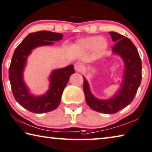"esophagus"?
Wrapping results in <instances>:
<instances>
[{
    "instance_id": "1",
    "label": "esophagus",
    "mask_w": 152,
    "mask_h": 152,
    "mask_svg": "<svg viewBox=\"0 0 152 152\" xmlns=\"http://www.w3.org/2000/svg\"><path fill=\"white\" fill-rule=\"evenodd\" d=\"M84 68L83 65L81 63H79V62H77L76 64L74 65V69L77 72H81L83 71V69Z\"/></svg>"
}]
</instances>
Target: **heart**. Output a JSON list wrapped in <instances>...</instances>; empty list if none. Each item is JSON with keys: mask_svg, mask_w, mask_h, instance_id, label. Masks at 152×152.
<instances>
[{"mask_svg": "<svg viewBox=\"0 0 152 152\" xmlns=\"http://www.w3.org/2000/svg\"><path fill=\"white\" fill-rule=\"evenodd\" d=\"M78 44L82 49L85 50L94 49L95 53L97 55H102L107 48V41L104 38L99 37H90L82 38Z\"/></svg>", "mask_w": 152, "mask_h": 152, "instance_id": "b5f03b06", "label": "heart"}]
</instances>
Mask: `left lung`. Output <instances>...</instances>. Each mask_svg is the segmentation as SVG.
<instances>
[{"instance_id": "obj_1", "label": "left lung", "mask_w": 152, "mask_h": 152, "mask_svg": "<svg viewBox=\"0 0 152 152\" xmlns=\"http://www.w3.org/2000/svg\"><path fill=\"white\" fill-rule=\"evenodd\" d=\"M110 34L115 42L112 53L121 57L124 64L120 88L112 98L99 99L93 95L88 81L83 76L84 93L88 106L96 112L112 114L126 107L134 99L141 84L142 65L138 50L129 38L115 32H110Z\"/></svg>"}]
</instances>
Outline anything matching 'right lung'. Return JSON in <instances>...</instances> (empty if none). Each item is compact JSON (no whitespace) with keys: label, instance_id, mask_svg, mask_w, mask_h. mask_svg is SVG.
Returning a JSON list of instances; mask_svg holds the SVG:
<instances>
[{"label":"right lung","instance_id":"1","mask_svg":"<svg viewBox=\"0 0 152 152\" xmlns=\"http://www.w3.org/2000/svg\"><path fill=\"white\" fill-rule=\"evenodd\" d=\"M63 34L49 31L30 33L16 48L9 69V78L13 96L19 104L36 114H42L56 109L61 102L62 93L69 77L75 70L73 65L54 69L49 76V88L42 95L35 96L23 80V72L28 57L35 48L51 45L62 40Z\"/></svg>","mask_w":152,"mask_h":152}]
</instances>
